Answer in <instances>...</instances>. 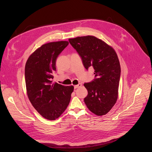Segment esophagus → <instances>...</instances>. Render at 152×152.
Returning <instances> with one entry per match:
<instances>
[{"label": "esophagus", "mask_w": 152, "mask_h": 152, "mask_svg": "<svg viewBox=\"0 0 152 152\" xmlns=\"http://www.w3.org/2000/svg\"><path fill=\"white\" fill-rule=\"evenodd\" d=\"M82 86V84H81V83H79V84H78L77 85H75V86H74V87H75V88H77L80 87Z\"/></svg>", "instance_id": "1"}]
</instances>
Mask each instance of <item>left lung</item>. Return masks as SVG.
I'll use <instances>...</instances> for the list:
<instances>
[{
    "mask_svg": "<svg viewBox=\"0 0 152 152\" xmlns=\"http://www.w3.org/2000/svg\"><path fill=\"white\" fill-rule=\"evenodd\" d=\"M69 41L82 58L84 68L94 69L96 78L84 84L88 91L84 99L87 107L97 116L107 114L118 99L121 66L116 52L93 35L69 38Z\"/></svg>",
    "mask_w": 152,
    "mask_h": 152,
    "instance_id": "8db88e82",
    "label": "left lung"
}]
</instances>
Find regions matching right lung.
<instances>
[{
  "instance_id": "right-lung-1",
  "label": "right lung",
  "mask_w": 152,
  "mask_h": 152,
  "mask_svg": "<svg viewBox=\"0 0 152 152\" xmlns=\"http://www.w3.org/2000/svg\"><path fill=\"white\" fill-rule=\"evenodd\" d=\"M69 44L66 41L42 45L28 57L25 66V80L28 97L43 117L55 120L70 102L73 86L52 83L58 56Z\"/></svg>"
}]
</instances>
